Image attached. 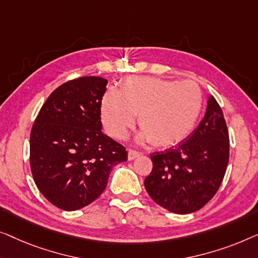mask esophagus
<instances>
[{
  "label": "esophagus",
  "instance_id": "1",
  "mask_svg": "<svg viewBox=\"0 0 258 258\" xmlns=\"http://www.w3.org/2000/svg\"><path fill=\"white\" fill-rule=\"evenodd\" d=\"M140 155L139 152L134 150H128V160H134V159L138 158Z\"/></svg>",
  "mask_w": 258,
  "mask_h": 258
}]
</instances>
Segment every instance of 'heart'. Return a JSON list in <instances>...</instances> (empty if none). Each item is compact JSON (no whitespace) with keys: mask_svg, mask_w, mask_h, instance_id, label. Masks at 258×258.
<instances>
[{"mask_svg":"<svg viewBox=\"0 0 258 258\" xmlns=\"http://www.w3.org/2000/svg\"><path fill=\"white\" fill-rule=\"evenodd\" d=\"M202 91L191 81L155 77H130L120 92L108 91L101 100L100 114L111 136L124 138L139 114L140 141L167 147L189 136L200 117Z\"/></svg>","mask_w":258,"mask_h":258,"instance_id":"obj_1","label":"heart"}]
</instances>
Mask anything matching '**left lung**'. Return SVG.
Instances as JSON below:
<instances>
[{"label":"left lung","instance_id":"8db88e82","mask_svg":"<svg viewBox=\"0 0 258 258\" xmlns=\"http://www.w3.org/2000/svg\"><path fill=\"white\" fill-rule=\"evenodd\" d=\"M153 168L145 188L155 203L175 214H189L212 200L229 161V133L222 110L209 97L205 117L186 140L151 155Z\"/></svg>","mask_w":258,"mask_h":258}]
</instances>
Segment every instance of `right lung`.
I'll return each mask as SVG.
<instances>
[{
	"label": "right lung",
	"mask_w": 258,
	"mask_h": 258,
	"mask_svg": "<svg viewBox=\"0 0 258 258\" xmlns=\"http://www.w3.org/2000/svg\"><path fill=\"white\" fill-rule=\"evenodd\" d=\"M107 79L79 77L50 94L30 133L36 186L58 208L77 210L106 188L111 169L127 160L125 147L101 132L100 106Z\"/></svg>",
	"instance_id": "obj_1"
}]
</instances>
